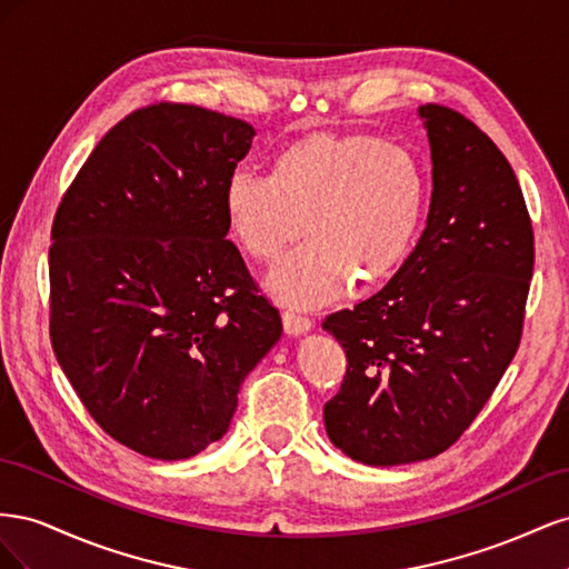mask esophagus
I'll return each instance as SVG.
<instances>
[{
	"label": "esophagus",
	"instance_id": "1",
	"mask_svg": "<svg viewBox=\"0 0 569 569\" xmlns=\"http://www.w3.org/2000/svg\"><path fill=\"white\" fill-rule=\"evenodd\" d=\"M282 322L287 335H306L313 327V320L308 316H301L299 311H284Z\"/></svg>",
	"mask_w": 569,
	"mask_h": 569
}]
</instances>
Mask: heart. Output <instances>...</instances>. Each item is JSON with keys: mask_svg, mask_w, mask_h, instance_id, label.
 <instances>
[{"mask_svg": "<svg viewBox=\"0 0 569 569\" xmlns=\"http://www.w3.org/2000/svg\"><path fill=\"white\" fill-rule=\"evenodd\" d=\"M425 209V170L403 144L375 134L318 132L274 153L268 176L234 170L222 213L237 247L270 263L311 237L270 272L278 299L320 306L351 278L370 287L401 263Z\"/></svg>", "mask_w": 569, "mask_h": 569, "instance_id": "b5f03b06", "label": "heart"}]
</instances>
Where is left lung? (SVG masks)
Here are the masks:
<instances>
[{
  "mask_svg": "<svg viewBox=\"0 0 569 569\" xmlns=\"http://www.w3.org/2000/svg\"><path fill=\"white\" fill-rule=\"evenodd\" d=\"M432 151V201L399 272L322 330L347 351L325 403L327 437L389 468L435 458L485 408L520 347L533 232L508 159L462 113L418 109Z\"/></svg>",
  "mask_w": 569,
  "mask_h": 569,
  "instance_id": "1",
  "label": "left lung"
}]
</instances>
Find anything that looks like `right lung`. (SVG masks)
I'll list each match as a JSON object with an SVG mask.
<instances>
[{
  "instance_id": "1",
  "label": "right lung",
  "mask_w": 569,
  "mask_h": 569,
  "mask_svg": "<svg viewBox=\"0 0 569 569\" xmlns=\"http://www.w3.org/2000/svg\"><path fill=\"white\" fill-rule=\"evenodd\" d=\"M253 134L194 104L134 111L51 226V349L94 422L147 458H192L226 435L244 377L282 335L226 239L222 187Z\"/></svg>"
}]
</instances>
